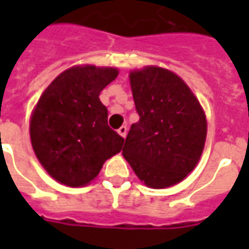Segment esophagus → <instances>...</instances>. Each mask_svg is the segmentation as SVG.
I'll return each mask as SVG.
<instances>
[{"instance_id": "obj_1", "label": "esophagus", "mask_w": 249, "mask_h": 249, "mask_svg": "<svg viewBox=\"0 0 249 249\" xmlns=\"http://www.w3.org/2000/svg\"><path fill=\"white\" fill-rule=\"evenodd\" d=\"M117 132H119V135L121 136V137H125V136H126V132H128V128H126L125 125H123V126H120Z\"/></svg>"}]
</instances>
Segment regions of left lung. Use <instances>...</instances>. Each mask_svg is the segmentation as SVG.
I'll use <instances>...</instances> for the list:
<instances>
[{"label":"left lung","instance_id":"obj_1","mask_svg":"<svg viewBox=\"0 0 249 249\" xmlns=\"http://www.w3.org/2000/svg\"><path fill=\"white\" fill-rule=\"evenodd\" d=\"M140 120L132 124L123 156L146 187H172L197 165L207 137L198 100L173 71L145 66L130 71Z\"/></svg>","mask_w":249,"mask_h":249}]
</instances>
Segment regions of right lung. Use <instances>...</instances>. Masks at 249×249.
<instances>
[{"label":"right lung","instance_id":"1","mask_svg":"<svg viewBox=\"0 0 249 249\" xmlns=\"http://www.w3.org/2000/svg\"><path fill=\"white\" fill-rule=\"evenodd\" d=\"M119 74L116 68L82 65L58 74L30 119V141L45 171L68 187H84L119 153L124 139L108 125L100 92Z\"/></svg>","mask_w":249,"mask_h":249}]
</instances>
